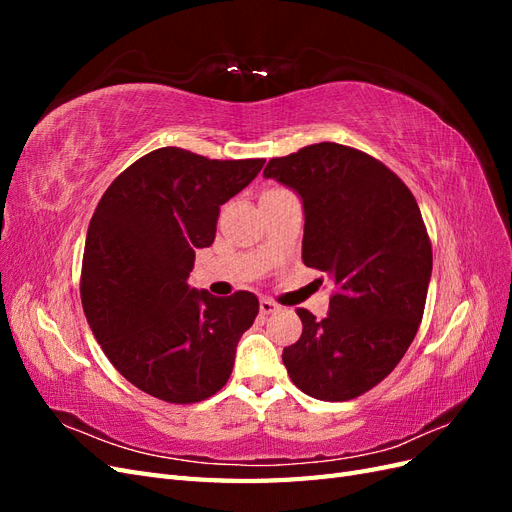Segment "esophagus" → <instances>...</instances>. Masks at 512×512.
I'll list each match as a JSON object with an SVG mask.
<instances>
[{
  "mask_svg": "<svg viewBox=\"0 0 512 512\" xmlns=\"http://www.w3.org/2000/svg\"><path fill=\"white\" fill-rule=\"evenodd\" d=\"M277 309H280V305H277L275 301H271V299H260V314L269 316V314H275Z\"/></svg>",
  "mask_w": 512,
  "mask_h": 512,
  "instance_id": "esophagus-1",
  "label": "esophagus"
}]
</instances>
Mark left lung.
Returning <instances> with one entry per match:
<instances>
[{
  "instance_id": "1",
  "label": "left lung",
  "mask_w": 512,
  "mask_h": 512,
  "mask_svg": "<svg viewBox=\"0 0 512 512\" xmlns=\"http://www.w3.org/2000/svg\"><path fill=\"white\" fill-rule=\"evenodd\" d=\"M265 177L301 196L303 262L335 284L327 318L297 309L288 376L314 399L359 397L404 359L423 320L433 256L421 209L391 168L339 143L273 158Z\"/></svg>"
}]
</instances>
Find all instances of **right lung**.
<instances>
[{
    "mask_svg": "<svg viewBox=\"0 0 512 512\" xmlns=\"http://www.w3.org/2000/svg\"><path fill=\"white\" fill-rule=\"evenodd\" d=\"M265 160H209L162 147L108 185L89 222L81 301L108 361L136 389L168 404L218 393L235 365L258 299H218L188 286L196 247L215 239L220 205Z\"/></svg>",
    "mask_w": 512,
    "mask_h": 512,
    "instance_id": "right-lung-1",
    "label": "right lung"
}]
</instances>
